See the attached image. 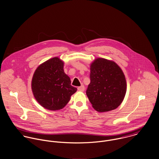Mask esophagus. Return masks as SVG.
<instances>
[{
  "mask_svg": "<svg viewBox=\"0 0 159 159\" xmlns=\"http://www.w3.org/2000/svg\"><path fill=\"white\" fill-rule=\"evenodd\" d=\"M84 89H85V87H84V86L83 85L81 86L78 87V90H80V91H81V92H83V91L84 90Z\"/></svg>",
  "mask_w": 159,
  "mask_h": 159,
  "instance_id": "esophagus-1",
  "label": "esophagus"
}]
</instances>
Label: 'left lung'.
<instances>
[{
    "label": "left lung",
    "instance_id": "1",
    "mask_svg": "<svg viewBox=\"0 0 159 159\" xmlns=\"http://www.w3.org/2000/svg\"><path fill=\"white\" fill-rule=\"evenodd\" d=\"M90 83L86 95L97 112H104L117 108L126 92L124 73L114 61L96 58L90 64Z\"/></svg>",
    "mask_w": 159,
    "mask_h": 159
}]
</instances>
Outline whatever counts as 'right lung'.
<instances>
[{"mask_svg": "<svg viewBox=\"0 0 159 159\" xmlns=\"http://www.w3.org/2000/svg\"><path fill=\"white\" fill-rule=\"evenodd\" d=\"M64 61L51 58L40 64L31 80L33 94L45 109L58 111L69 102L77 89L71 86L69 76L64 71Z\"/></svg>", "mask_w": 159, "mask_h": 159, "instance_id": "obj_1", "label": "right lung"}]
</instances>
